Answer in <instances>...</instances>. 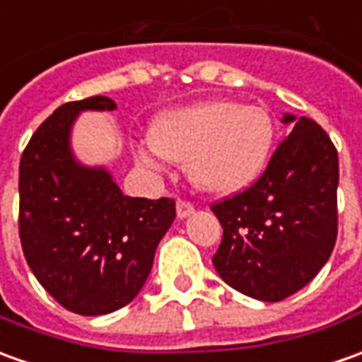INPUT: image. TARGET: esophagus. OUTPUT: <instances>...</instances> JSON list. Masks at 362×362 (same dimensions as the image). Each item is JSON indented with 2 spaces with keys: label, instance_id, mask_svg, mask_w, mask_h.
I'll return each instance as SVG.
<instances>
[{
  "label": "esophagus",
  "instance_id": "obj_1",
  "mask_svg": "<svg viewBox=\"0 0 362 362\" xmlns=\"http://www.w3.org/2000/svg\"><path fill=\"white\" fill-rule=\"evenodd\" d=\"M176 214H178L180 220H186V218H190L192 214H194V206H192L190 202L178 200V204H176Z\"/></svg>",
  "mask_w": 362,
  "mask_h": 362
}]
</instances>
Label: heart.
<instances>
[{"instance_id":"obj_1","label":"heart","mask_w":362,"mask_h":362,"mask_svg":"<svg viewBox=\"0 0 362 362\" xmlns=\"http://www.w3.org/2000/svg\"><path fill=\"white\" fill-rule=\"evenodd\" d=\"M272 115L255 105L216 98L168 110L152 120L136 160L160 172L164 158L186 164L188 180L206 194L230 196L262 176L274 148Z\"/></svg>"}]
</instances>
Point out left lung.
Returning a JSON list of instances; mask_svg holds the SVG:
<instances>
[{
	"mask_svg": "<svg viewBox=\"0 0 362 362\" xmlns=\"http://www.w3.org/2000/svg\"><path fill=\"white\" fill-rule=\"evenodd\" d=\"M281 122L293 130L262 178L212 206L223 228L216 272L235 291L265 303L303 289L337 240L335 146L313 119L285 112Z\"/></svg>",
	"mask_w": 362,
	"mask_h": 362,
	"instance_id": "8db88e82",
	"label": "left lung"
}]
</instances>
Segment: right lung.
<instances>
[{
    "label": "right lung",
    "mask_w": 362,
    "mask_h": 362,
    "mask_svg": "<svg viewBox=\"0 0 362 362\" xmlns=\"http://www.w3.org/2000/svg\"><path fill=\"white\" fill-rule=\"evenodd\" d=\"M109 97L61 105L35 130L19 164V238L37 281L65 309L107 315L148 279L154 253L176 218L174 200L130 198L105 166L71 146L85 110H115Z\"/></svg>",
    "instance_id": "add662e5"
}]
</instances>
